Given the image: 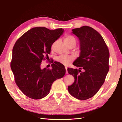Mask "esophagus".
Here are the masks:
<instances>
[{
    "mask_svg": "<svg viewBox=\"0 0 122 122\" xmlns=\"http://www.w3.org/2000/svg\"><path fill=\"white\" fill-rule=\"evenodd\" d=\"M65 68H66V74H68V71H67V69H68V68H67L66 66H65Z\"/></svg>",
    "mask_w": 122,
    "mask_h": 122,
    "instance_id": "obj_1",
    "label": "esophagus"
}]
</instances>
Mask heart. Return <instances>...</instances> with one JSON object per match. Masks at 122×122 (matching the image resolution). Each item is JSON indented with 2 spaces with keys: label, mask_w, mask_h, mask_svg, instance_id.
Returning <instances> with one entry per match:
<instances>
[{
  "label": "heart",
  "mask_w": 122,
  "mask_h": 122,
  "mask_svg": "<svg viewBox=\"0 0 122 122\" xmlns=\"http://www.w3.org/2000/svg\"><path fill=\"white\" fill-rule=\"evenodd\" d=\"M64 40L67 46H69L72 43L76 44V39L72 36H66L64 37ZM72 58L71 56H60L57 58L56 60L60 63L64 64V65H67L72 60Z\"/></svg>",
  "instance_id": "1"
}]
</instances>
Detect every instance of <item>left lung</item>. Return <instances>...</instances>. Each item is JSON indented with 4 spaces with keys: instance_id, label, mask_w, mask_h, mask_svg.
<instances>
[{
    "instance_id": "left-lung-1",
    "label": "left lung",
    "mask_w": 122,
    "mask_h": 122,
    "mask_svg": "<svg viewBox=\"0 0 122 122\" xmlns=\"http://www.w3.org/2000/svg\"><path fill=\"white\" fill-rule=\"evenodd\" d=\"M72 31L79 39L81 51L73 63L79 69H68L75 79L68 91L74 97L85 100L93 97L104 83L109 70V51L102 36L93 28L83 26Z\"/></svg>"
}]
</instances>
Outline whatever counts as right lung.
I'll use <instances>...</instances> for the list:
<instances>
[{"label":"right lung","instance_id":"right-lung-1","mask_svg":"<svg viewBox=\"0 0 122 122\" xmlns=\"http://www.w3.org/2000/svg\"><path fill=\"white\" fill-rule=\"evenodd\" d=\"M63 32L62 28L35 27L15 43L10 66L15 83L27 97L35 100L45 97L53 82L65 75L64 66L58 62L51 64V69L41 68V62L48 58L52 45Z\"/></svg>","mask_w":122,"mask_h":122}]
</instances>
